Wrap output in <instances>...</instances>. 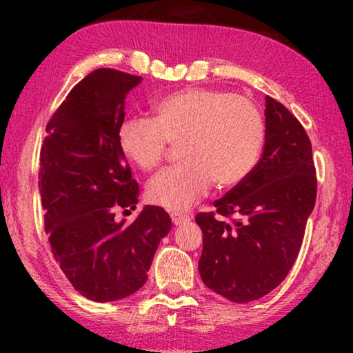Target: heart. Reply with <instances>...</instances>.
I'll use <instances>...</instances> for the list:
<instances>
[{
  "label": "heart",
  "instance_id": "obj_1",
  "mask_svg": "<svg viewBox=\"0 0 353 353\" xmlns=\"http://www.w3.org/2000/svg\"><path fill=\"white\" fill-rule=\"evenodd\" d=\"M191 148L201 171L214 179L227 181V183H235L249 170L255 143L240 126L221 123L202 130L193 140ZM149 198L166 212L185 214L198 198V190L188 181L187 172L176 168L151 185Z\"/></svg>",
  "mask_w": 353,
  "mask_h": 353
}]
</instances>
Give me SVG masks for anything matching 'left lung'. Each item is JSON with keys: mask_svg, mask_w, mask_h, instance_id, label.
Listing matches in <instances>:
<instances>
[{"mask_svg": "<svg viewBox=\"0 0 353 353\" xmlns=\"http://www.w3.org/2000/svg\"><path fill=\"white\" fill-rule=\"evenodd\" d=\"M140 82L118 70L92 71L46 124L40 152L48 241L71 285L94 302L139 291L171 229L163 207H137L139 183L119 141L124 99Z\"/></svg>", "mask_w": 353, "mask_h": 353, "instance_id": "obj_1", "label": "left lung"}]
</instances>
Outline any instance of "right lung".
<instances>
[{
  "label": "right lung",
  "instance_id": "1",
  "mask_svg": "<svg viewBox=\"0 0 353 353\" xmlns=\"http://www.w3.org/2000/svg\"><path fill=\"white\" fill-rule=\"evenodd\" d=\"M316 201L312 143L276 103L266 110L263 159L243 181L199 213L204 234L199 274L232 302L256 301L283 282L302 246Z\"/></svg>",
  "mask_w": 353,
  "mask_h": 353
}]
</instances>
